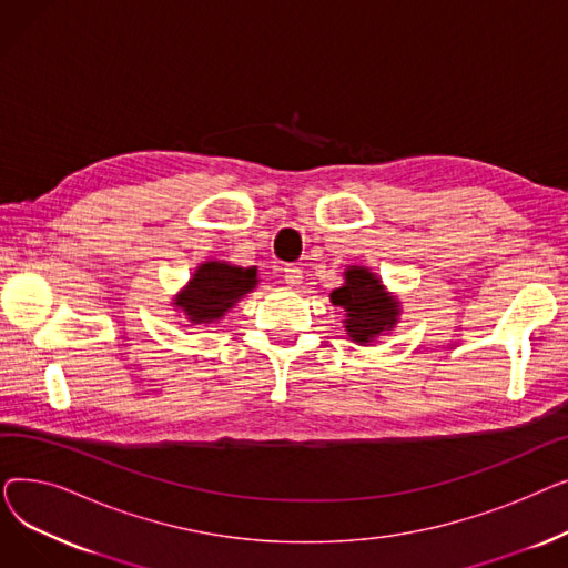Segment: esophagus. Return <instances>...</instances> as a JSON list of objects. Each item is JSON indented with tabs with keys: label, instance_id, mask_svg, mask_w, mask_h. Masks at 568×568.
Wrapping results in <instances>:
<instances>
[{
	"label": "esophagus",
	"instance_id": "34e87169",
	"mask_svg": "<svg viewBox=\"0 0 568 568\" xmlns=\"http://www.w3.org/2000/svg\"><path fill=\"white\" fill-rule=\"evenodd\" d=\"M283 278H285V285L290 287V290H294V287H300L302 285V268L300 266H285V272H283Z\"/></svg>",
	"mask_w": 568,
	"mask_h": 568
}]
</instances>
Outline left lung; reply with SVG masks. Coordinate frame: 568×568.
<instances>
[{
	"instance_id": "8db88e82",
	"label": "left lung",
	"mask_w": 568,
	"mask_h": 568,
	"mask_svg": "<svg viewBox=\"0 0 568 568\" xmlns=\"http://www.w3.org/2000/svg\"><path fill=\"white\" fill-rule=\"evenodd\" d=\"M345 283L336 287L329 300L345 311L343 326L356 345H373L379 336L392 334L400 322V302L384 287L382 278L368 266L349 264L343 272Z\"/></svg>"
}]
</instances>
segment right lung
I'll return each instance as SVG.
<instances>
[{
    "label": "right lung",
    "mask_w": 568,
    "mask_h": 568,
    "mask_svg": "<svg viewBox=\"0 0 568 568\" xmlns=\"http://www.w3.org/2000/svg\"><path fill=\"white\" fill-rule=\"evenodd\" d=\"M257 283V266L206 260L195 268L189 283L172 296V306L184 313L191 324H214L253 292Z\"/></svg>",
    "instance_id": "right-lung-1"
}]
</instances>
